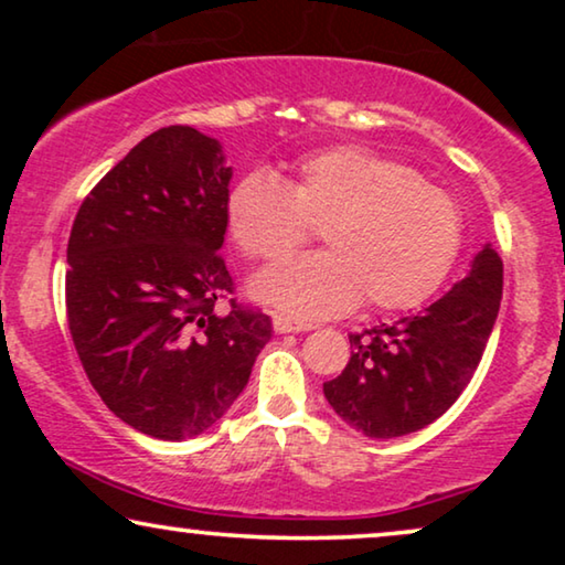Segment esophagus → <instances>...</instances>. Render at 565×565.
<instances>
[{
    "label": "esophagus",
    "mask_w": 565,
    "mask_h": 565,
    "mask_svg": "<svg viewBox=\"0 0 565 565\" xmlns=\"http://www.w3.org/2000/svg\"><path fill=\"white\" fill-rule=\"evenodd\" d=\"M273 327L277 334H298V331H308L311 329V323H300V321H292L288 316H275Z\"/></svg>",
    "instance_id": "esophagus-1"
}]
</instances>
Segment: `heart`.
I'll return each mask as SVG.
<instances>
[{
  "mask_svg": "<svg viewBox=\"0 0 565 565\" xmlns=\"http://www.w3.org/2000/svg\"><path fill=\"white\" fill-rule=\"evenodd\" d=\"M321 226L329 252L269 269L257 298L300 319L350 311H406L437 292L462 246V213L416 169L365 146L306 153L280 182L249 172L226 198L231 242L257 262L288 259Z\"/></svg>",
  "mask_w": 565,
  "mask_h": 565,
  "instance_id": "heart-1",
  "label": "heart"
}]
</instances>
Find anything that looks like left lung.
<instances>
[{
  "label": "left lung",
  "mask_w": 565,
  "mask_h": 565,
  "mask_svg": "<svg viewBox=\"0 0 565 565\" xmlns=\"http://www.w3.org/2000/svg\"><path fill=\"white\" fill-rule=\"evenodd\" d=\"M501 288L504 265L486 244L470 273L419 316L350 334V362L323 383L339 419L373 439L412 435L439 419L483 358Z\"/></svg>",
  "instance_id": "left-lung-1"
}]
</instances>
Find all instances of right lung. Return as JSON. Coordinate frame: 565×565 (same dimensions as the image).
Returning <instances> with one entry per match:
<instances>
[{
  "mask_svg": "<svg viewBox=\"0 0 565 565\" xmlns=\"http://www.w3.org/2000/svg\"><path fill=\"white\" fill-rule=\"evenodd\" d=\"M221 143L159 128L120 159L76 213L66 316L84 373L110 412L180 443L213 427L273 337L234 292L221 257L231 182Z\"/></svg>",
  "mask_w": 565,
  "mask_h": 565,
  "instance_id": "right-lung-1",
  "label": "right lung"
}]
</instances>
